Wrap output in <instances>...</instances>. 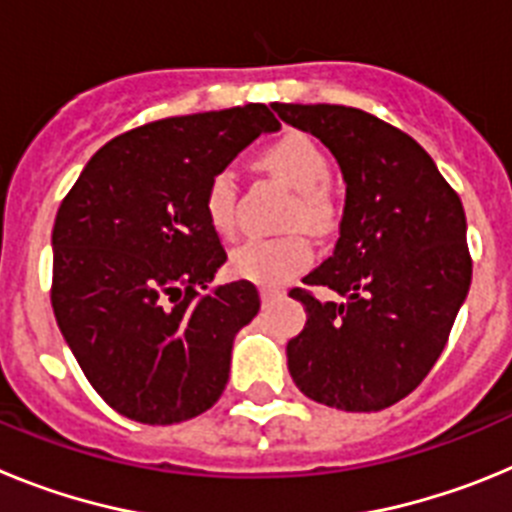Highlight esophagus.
Returning <instances> with one entry per match:
<instances>
[{"label": "esophagus", "instance_id": "1", "mask_svg": "<svg viewBox=\"0 0 512 512\" xmlns=\"http://www.w3.org/2000/svg\"><path fill=\"white\" fill-rule=\"evenodd\" d=\"M277 297H282V292H279V289H271V287L261 289V300H264V305H269V302L277 300Z\"/></svg>", "mask_w": 512, "mask_h": 512}]
</instances>
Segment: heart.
I'll use <instances>...</instances> for the list:
<instances>
[{"instance_id": "heart-1", "label": "heart", "mask_w": 512, "mask_h": 512, "mask_svg": "<svg viewBox=\"0 0 512 512\" xmlns=\"http://www.w3.org/2000/svg\"><path fill=\"white\" fill-rule=\"evenodd\" d=\"M261 166L279 176L295 189V202L289 207L287 225H302L307 230L328 228L336 217V197L330 189L328 153L307 133L289 130L271 140L259 156ZM235 197L238 182L230 169H220L205 189V212L217 235H233L235 230ZM312 261L310 243L300 233L279 238H251L230 253V269L235 277L248 282L277 287L307 269Z\"/></svg>"}]
</instances>
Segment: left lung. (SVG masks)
<instances>
[{"mask_svg": "<svg viewBox=\"0 0 512 512\" xmlns=\"http://www.w3.org/2000/svg\"><path fill=\"white\" fill-rule=\"evenodd\" d=\"M320 138L346 182L336 251L289 297L307 323L287 343L289 374L310 400L374 413L431 372L472 282L467 217L433 158L390 122L343 104H271Z\"/></svg>", "mask_w": 512, "mask_h": 512, "instance_id": "1", "label": "left lung"}]
</instances>
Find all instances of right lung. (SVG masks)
I'll use <instances>...</instances> for the list:
<instances>
[{
	"label": "right lung",
	"mask_w": 512,
	"mask_h": 512,
	"mask_svg": "<svg viewBox=\"0 0 512 512\" xmlns=\"http://www.w3.org/2000/svg\"><path fill=\"white\" fill-rule=\"evenodd\" d=\"M266 104L166 117L104 143L53 225L51 305L81 372L112 410L171 425L210 410L233 338L259 312L251 282L212 287L228 261L207 182L261 133Z\"/></svg>",
	"instance_id": "obj_1"
}]
</instances>
